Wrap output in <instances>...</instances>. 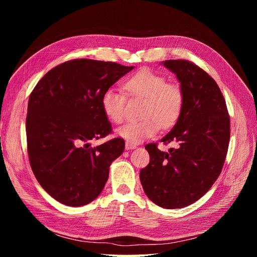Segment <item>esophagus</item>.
<instances>
[{
	"label": "esophagus",
	"mask_w": 257,
	"mask_h": 257,
	"mask_svg": "<svg viewBox=\"0 0 257 257\" xmlns=\"http://www.w3.org/2000/svg\"><path fill=\"white\" fill-rule=\"evenodd\" d=\"M135 148H136V144L130 143V142H126V143H125V149H126V150H132V149H135Z\"/></svg>",
	"instance_id": "1"
}]
</instances>
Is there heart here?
I'll use <instances>...</instances> for the list:
<instances>
[{"label":"heart","instance_id":"heart-1","mask_svg":"<svg viewBox=\"0 0 257 257\" xmlns=\"http://www.w3.org/2000/svg\"><path fill=\"white\" fill-rule=\"evenodd\" d=\"M124 89L132 97L145 98L142 108L144 118L130 121L116 130V134L130 143H139L153 137L163 128L174 126L184 105L183 91L178 84L169 83L164 76L150 69H142L128 78ZM126 96L120 90L107 89L102 95L105 115L114 123L125 119Z\"/></svg>","mask_w":257,"mask_h":257}]
</instances>
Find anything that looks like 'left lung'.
Here are the masks:
<instances>
[{"mask_svg":"<svg viewBox=\"0 0 257 257\" xmlns=\"http://www.w3.org/2000/svg\"><path fill=\"white\" fill-rule=\"evenodd\" d=\"M184 95L180 118L161 143L148 144L150 162L139 174L146 195L155 205L179 209L195 203L220 176L226 158L230 122L226 103L212 77L188 60H166Z\"/></svg>","mask_w":257,"mask_h":257,"instance_id":"left-lung-1","label":"left lung"}]
</instances>
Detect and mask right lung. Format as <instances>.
Listing matches in <instances>:
<instances>
[{
	"instance_id": "1",
	"label": "right lung",
	"mask_w": 257,
	"mask_h": 257,
	"mask_svg": "<svg viewBox=\"0 0 257 257\" xmlns=\"http://www.w3.org/2000/svg\"><path fill=\"white\" fill-rule=\"evenodd\" d=\"M133 68L89 59L67 61L46 74L31 93L26 120L30 165L59 203L80 207L102 193L110 164L125 143L113 138L91 147L90 142L111 133L100 99Z\"/></svg>"
}]
</instances>
